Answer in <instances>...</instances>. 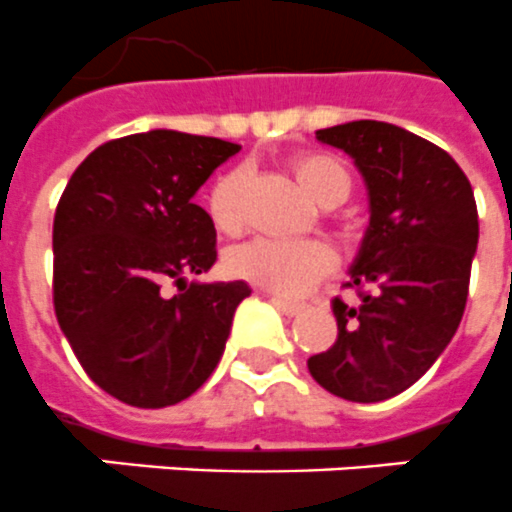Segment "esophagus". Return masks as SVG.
Listing matches in <instances>:
<instances>
[{"instance_id": "1", "label": "esophagus", "mask_w": 512, "mask_h": 512, "mask_svg": "<svg viewBox=\"0 0 512 512\" xmlns=\"http://www.w3.org/2000/svg\"><path fill=\"white\" fill-rule=\"evenodd\" d=\"M265 297L276 305V310H281L284 315H299L302 310H305V305L302 302H294V299H286V297H278V294H270V292H263Z\"/></svg>"}]
</instances>
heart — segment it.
Returning a JSON list of instances; mask_svg holds the SVG:
<instances>
[{
  "instance_id": "obj_1",
  "label": "heart",
  "mask_w": 512,
  "mask_h": 512,
  "mask_svg": "<svg viewBox=\"0 0 512 512\" xmlns=\"http://www.w3.org/2000/svg\"><path fill=\"white\" fill-rule=\"evenodd\" d=\"M294 178L323 207L342 205L350 197V170L328 152H297L289 160ZM247 170L231 168L207 191V215L220 234H236L242 228V197ZM226 268L236 278L260 286L265 292L302 294L318 278L331 273L334 252L323 242H273L252 239L228 252Z\"/></svg>"
}]
</instances>
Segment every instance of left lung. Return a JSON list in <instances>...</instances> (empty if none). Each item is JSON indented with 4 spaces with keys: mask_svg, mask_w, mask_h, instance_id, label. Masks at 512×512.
Listing matches in <instances>:
<instances>
[{
    "mask_svg": "<svg viewBox=\"0 0 512 512\" xmlns=\"http://www.w3.org/2000/svg\"><path fill=\"white\" fill-rule=\"evenodd\" d=\"M318 141L355 157L371 226L347 289L331 299L336 339L307 360L326 392L381 402L405 392L450 344L463 318L479 213L471 181L442 147L381 120L321 128Z\"/></svg>",
    "mask_w": 512,
    "mask_h": 512,
    "instance_id": "1",
    "label": "left lung"
}]
</instances>
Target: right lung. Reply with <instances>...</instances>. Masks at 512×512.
Masks as SVG:
<instances>
[{"mask_svg": "<svg viewBox=\"0 0 512 512\" xmlns=\"http://www.w3.org/2000/svg\"><path fill=\"white\" fill-rule=\"evenodd\" d=\"M239 144L181 131L105 141L54 213L52 299L86 376L134 407L186 400L215 371L244 281L186 284L213 268L215 226L191 202ZM173 280L179 294L161 286Z\"/></svg>", "mask_w": 512, "mask_h": 512, "instance_id": "right-lung-1", "label": "right lung"}]
</instances>
